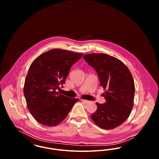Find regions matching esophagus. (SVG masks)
I'll list each match as a JSON object with an SVG mask.
<instances>
[{"label":"esophagus","instance_id":"1","mask_svg":"<svg viewBox=\"0 0 159 159\" xmlns=\"http://www.w3.org/2000/svg\"><path fill=\"white\" fill-rule=\"evenodd\" d=\"M81 101L84 102V103H85V104H88L89 102V101H88V100H86V99H81Z\"/></svg>","mask_w":159,"mask_h":159}]
</instances>
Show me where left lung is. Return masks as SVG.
<instances>
[{
    "label": "left lung",
    "mask_w": 159,
    "mask_h": 159,
    "mask_svg": "<svg viewBox=\"0 0 159 159\" xmlns=\"http://www.w3.org/2000/svg\"><path fill=\"white\" fill-rule=\"evenodd\" d=\"M83 58L96 70L106 90V102L96 103L97 110L91 119L100 128H116L128 119L134 107L135 84L131 73L122 61L106 53L86 54Z\"/></svg>",
    "instance_id": "obj_1"
}]
</instances>
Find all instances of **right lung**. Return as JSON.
Masks as SVG:
<instances>
[{
  "label": "right lung",
  "mask_w": 159,
  "mask_h": 159,
  "mask_svg": "<svg viewBox=\"0 0 159 159\" xmlns=\"http://www.w3.org/2000/svg\"><path fill=\"white\" fill-rule=\"evenodd\" d=\"M83 53L53 49L40 55L31 63L26 76L24 94L34 119L46 126H55L67 116L79 99L61 94L72 66Z\"/></svg>",
  "instance_id": "right-lung-1"
}]
</instances>
